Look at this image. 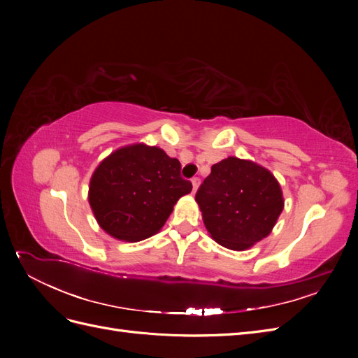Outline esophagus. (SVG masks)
Returning a JSON list of instances; mask_svg holds the SVG:
<instances>
[{"label": "esophagus", "mask_w": 358, "mask_h": 358, "mask_svg": "<svg viewBox=\"0 0 358 358\" xmlns=\"http://www.w3.org/2000/svg\"><path fill=\"white\" fill-rule=\"evenodd\" d=\"M191 183H192V192H196L199 185H200V179L199 178H192L191 179Z\"/></svg>", "instance_id": "obj_1"}]
</instances>
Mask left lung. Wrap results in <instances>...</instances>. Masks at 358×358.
I'll use <instances>...</instances> for the list:
<instances>
[{
  "mask_svg": "<svg viewBox=\"0 0 358 358\" xmlns=\"http://www.w3.org/2000/svg\"><path fill=\"white\" fill-rule=\"evenodd\" d=\"M206 230L233 251H245L272 233L284 196L272 171L229 157L212 166L196 194Z\"/></svg>",
  "mask_w": 358,
  "mask_h": 358,
  "instance_id": "left-lung-1",
  "label": "left lung"
}]
</instances>
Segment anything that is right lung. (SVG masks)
<instances>
[{
    "label": "right lung",
    "mask_w": 358,
    "mask_h": 358,
    "mask_svg": "<svg viewBox=\"0 0 358 358\" xmlns=\"http://www.w3.org/2000/svg\"><path fill=\"white\" fill-rule=\"evenodd\" d=\"M191 189L176 158L158 146L134 143L116 149L94 170L88 200L107 234L140 242L162 229L173 206Z\"/></svg>",
    "instance_id": "right-lung-1"
}]
</instances>
